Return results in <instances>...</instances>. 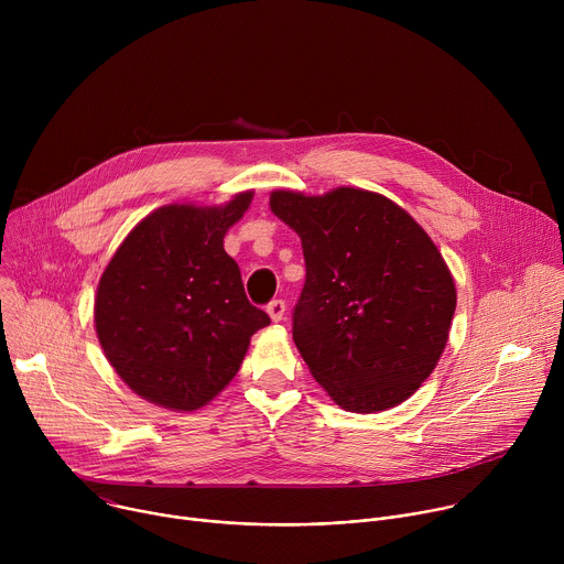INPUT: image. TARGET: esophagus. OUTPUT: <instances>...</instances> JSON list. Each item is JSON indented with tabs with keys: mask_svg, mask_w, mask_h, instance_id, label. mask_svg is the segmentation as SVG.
Listing matches in <instances>:
<instances>
[{
	"mask_svg": "<svg viewBox=\"0 0 564 564\" xmlns=\"http://www.w3.org/2000/svg\"><path fill=\"white\" fill-rule=\"evenodd\" d=\"M268 314L272 321H281L283 314H285V301L283 299H272L268 303Z\"/></svg>",
	"mask_w": 564,
	"mask_h": 564,
	"instance_id": "obj_1",
	"label": "esophagus"
}]
</instances>
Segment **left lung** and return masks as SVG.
<instances>
[{"label":"left lung","mask_w":564,"mask_h":564,"mask_svg":"<svg viewBox=\"0 0 564 564\" xmlns=\"http://www.w3.org/2000/svg\"><path fill=\"white\" fill-rule=\"evenodd\" d=\"M270 207L301 236L292 339L312 377L352 413L401 404L437 366L455 312L435 243L399 205L355 187L281 189Z\"/></svg>","instance_id":"1"}]
</instances>
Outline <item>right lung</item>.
<instances>
[{"label":"right lung","mask_w":564,"mask_h":564,"mask_svg":"<svg viewBox=\"0 0 564 564\" xmlns=\"http://www.w3.org/2000/svg\"><path fill=\"white\" fill-rule=\"evenodd\" d=\"M252 192L223 207L167 205L140 220L107 265L96 296L100 346L151 404L196 411L238 372L270 316L246 296L227 229Z\"/></svg>","instance_id":"add662e5"}]
</instances>
